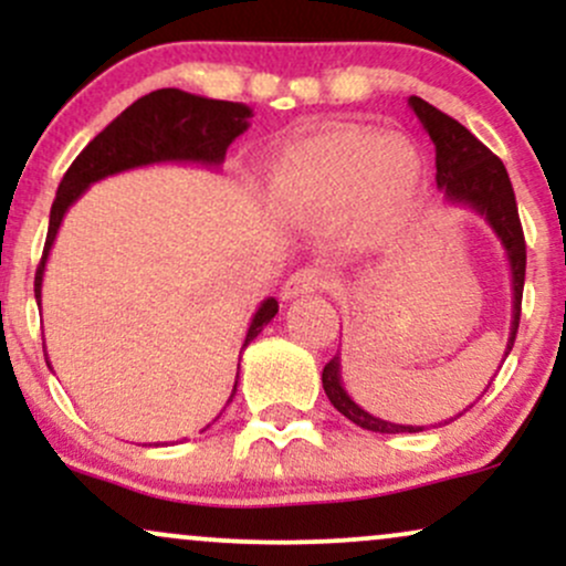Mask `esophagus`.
Returning <instances> with one entry per match:
<instances>
[{"mask_svg": "<svg viewBox=\"0 0 566 566\" xmlns=\"http://www.w3.org/2000/svg\"><path fill=\"white\" fill-rule=\"evenodd\" d=\"M319 287H327V274H322L319 269L308 265V269H297L295 274L287 276V282L282 284V301H292V297L311 295Z\"/></svg>", "mask_w": 566, "mask_h": 566, "instance_id": "1", "label": "esophagus"}]
</instances>
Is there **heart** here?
<instances>
[{"instance_id": "obj_1", "label": "heart", "mask_w": 566, "mask_h": 566, "mask_svg": "<svg viewBox=\"0 0 566 566\" xmlns=\"http://www.w3.org/2000/svg\"><path fill=\"white\" fill-rule=\"evenodd\" d=\"M418 154L401 135L340 127L290 148L269 175L271 199L295 218H319L350 201L378 212L405 197L418 175Z\"/></svg>"}]
</instances>
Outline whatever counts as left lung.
I'll list each match as a JSON object with an SVG mask.
<instances>
[{"label":"left lung","mask_w":566,"mask_h":566,"mask_svg":"<svg viewBox=\"0 0 566 566\" xmlns=\"http://www.w3.org/2000/svg\"><path fill=\"white\" fill-rule=\"evenodd\" d=\"M409 108L420 119V125L433 140L437 148V186L444 193L450 205L471 207L476 216L486 220L495 237L503 244L505 258L511 265V295H513V311H511V335L505 343V356L511 354L513 340H516L518 316H522V292H524V271H527V247H524V231L522 220H518L516 197H513V186L509 172H505L503 161H500L482 140L473 138L460 122L452 116L441 114L423 97L409 95ZM322 386L327 399L340 415H346L350 423H356L365 431L375 433H418L423 426H401L388 423V420L375 418L367 409H361L350 399L340 380V354L333 361H327L322 373ZM465 412V409H463ZM460 412V415H463ZM458 418V415H454Z\"/></svg>","instance_id":"left-lung-1"}]
</instances>
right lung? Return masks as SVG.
Instances as JSON below:
<instances>
[{
  "label": "right lung",
  "instance_id": "obj_1",
  "mask_svg": "<svg viewBox=\"0 0 566 566\" xmlns=\"http://www.w3.org/2000/svg\"><path fill=\"white\" fill-rule=\"evenodd\" d=\"M250 116L252 108L244 106V103L212 101V97H201L184 93V90L165 87L138 97V101L116 116L103 133H97L95 138L84 146V151L74 159V165L69 167L61 186H57L53 210H50L48 242H44L42 263H39L34 276L36 305H42L44 265H48V255L50 250H53L63 216H66L69 207L74 205L90 186L108 178V175L135 170V167L167 165V161L220 167L231 143L250 127ZM276 311L279 303L274 297H265L261 308L252 316L242 350L261 335V329L274 319ZM44 359H48L50 367L48 350H44ZM237 382H233L231 399L233 394H237ZM216 420H212V423H216ZM210 426H205L201 431H207Z\"/></svg>",
  "mask_w": 566,
  "mask_h": 566
}]
</instances>
